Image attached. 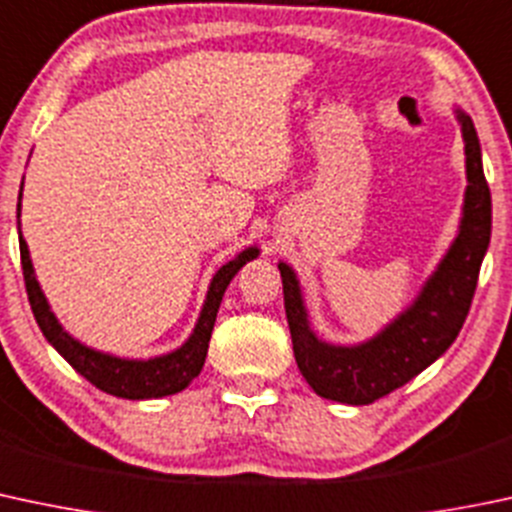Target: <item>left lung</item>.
Masks as SVG:
<instances>
[{
  "label": "left lung",
  "instance_id": "obj_1",
  "mask_svg": "<svg viewBox=\"0 0 512 512\" xmlns=\"http://www.w3.org/2000/svg\"><path fill=\"white\" fill-rule=\"evenodd\" d=\"M466 152L464 213L459 233L441 257L422 292L378 336L355 346L321 341L309 324L297 272L279 262L294 358L316 395L343 405H370L410 383L456 341L469 316L478 272L491 242V191L481 164L476 127L464 110H454Z\"/></svg>",
  "mask_w": 512,
  "mask_h": 512
}]
</instances>
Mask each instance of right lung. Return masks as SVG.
I'll list each match as a JSON object with an SVG mask.
<instances>
[{"label": "right lung", "mask_w": 512, "mask_h": 512, "mask_svg": "<svg viewBox=\"0 0 512 512\" xmlns=\"http://www.w3.org/2000/svg\"><path fill=\"white\" fill-rule=\"evenodd\" d=\"M21 188H24V181H21ZM19 213L21 191L19 203H16V218H19ZM19 250L31 311H34L36 324H39L46 341L51 343V346L56 348V351L61 353L85 380H90V383L98 387V390L107 392V395L125 397V400H154V397L176 395V392L188 387V383L201 373L203 363H206L208 341H211L215 316H218L220 301H223V294L225 289H228L230 279L240 272L242 265H247V262L255 260V257L260 255L257 247H247V250H242L238 257L225 262V265L213 274L206 301H203L201 316H198L196 328H193V333L188 336L184 346L166 355H157V358L134 360L95 351V348L85 346L78 338H73L68 331H63V326L58 324L56 314L51 311V306H48V301L43 297L39 287V279H36L34 265H31L29 257V245H26L24 235H21V223Z\"/></svg>", "instance_id": "1"}]
</instances>
